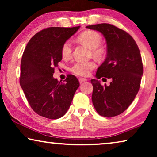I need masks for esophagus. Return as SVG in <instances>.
<instances>
[{
  "label": "esophagus",
  "instance_id": "34e87169",
  "mask_svg": "<svg viewBox=\"0 0 157 157\" xmlns=\"http://www.w3.org/2000/svg\"><path fill=\"white\" fill-rule=\"evenodd\" d=\"M78 81H79V82H80V83H82L83 82H85V81H86L87 79L84 78H79Z\"/></svg>",
  "mask_w": 157,
  "mask_h": 157
}]
</instances>
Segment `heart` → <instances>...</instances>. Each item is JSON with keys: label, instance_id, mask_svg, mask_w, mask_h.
Masks as SVG:
<instances>
[{"label": "heart", "instance_id": "obj_1", "mask_svg": "<svg viewBox=\"0 0 157 157\" xmlns=\"http://www.w3.org/2000/svg\"><path fill=\"white\" fill-rule=\"evenodd\" d=\"M77 39L81 44L91 48V53L95 57L101 58L104 55L105 49L101 46L102 38L95 31H86L78 36ZM62 59H69L72 54V46L70 41H66L62 45L61 49ZM96 67V63L93 61H79L75 63L71 67V71L80 76H88Z\"/></svg>", "mask_w": 157, "mask_h": 157}]
</instances>
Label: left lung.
Instances as JSON below:
<instances>
[{"label":"left lung","instance_id":"obj_1","mask_svg":"<svg viewBox=\"0 0 157 157\" xmlns=\"http://www.w3.org/2000/svg\"><path fill=\"white\" fill-rule=\"evenodd\" d=\"M86 28L101 32L107 44L106 58L97 69L96 78L112 79L109 86L91 79L92 102L99 115L115 117L130 106L139 90L143 75L140 51L134 38L115 25L101 23Z\"/></svg>","mask_w":157,"mask_h":157}]
</instances>
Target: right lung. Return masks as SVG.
Returning <instances> with one entry per match:
<instances>
[{"label": "right lung", "mask_w": 157, "mask_h": 157, "mask_svg": "<svg viewBox=\"0 0 157 157\" xmlns=\"http://www.w3.org/2000/svg\"><path fill=\"white\" fill-rule=\"evenodd\" d=\"M73 28L50 27L31 38L23 53L20 84L32 109L41 117L59 119L69 109L80 83L68 74L63 82L53 77L62 60V45L78 31Z\"/></svg>", "instance_id": "obj_1"}]
</instances>
